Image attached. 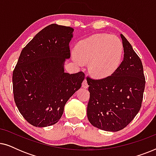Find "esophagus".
Segmentation results:
<instances>
[{"label": "esophagus", "mask_w": 156, "mask_h": 156, "mask_svg": "<svg viewBox=\"0 0 156 156\" xmlns=\"http://www.w3.org/2000/svg\"><path fill=\"white\" fill-rule=\"evenodd\" d=\"M82 87L84 89H87L89 87V85H88V84H87V82L86 80H84V82H83V83H82Z\"/></svg>", "instance_id": "obj_1"}]
</instances>
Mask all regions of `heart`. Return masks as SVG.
I'll list each match as a JSON object with an SVG mask.
<instances>
[{
	"mask_svg": "<svg viewBox=\"0 0 156 156\" xmlns=\"http://www.w3.org/2000/svg\"><path fill=\"white\" fill-rule=\"evenodd\" d=\"M74 55L76 63L89 62L88 71L93 78L103 80L118 69L123 56V44L115 35L96 34L79 42Z\"/></svg>",
	"mask_w": 156,
	"mask_h": 156,
	"instance_id": "b5f03b06",
	"label": "heart"
}]
</instances>
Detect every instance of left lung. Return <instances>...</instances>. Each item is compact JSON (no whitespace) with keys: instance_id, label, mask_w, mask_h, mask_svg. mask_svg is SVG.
Segmentation results:
<instances>
[{"instance_id":"1","label":"left lung","mask_w":156,"mask_h":156,"mask_svg":"<svg viewBox=\"0 0 156 156\" xmlns=\"http://www.w3.org/2000/svg\"><path fill=\"white\" fill-rule=\"evenodd\" d=\"M123 59L110 77L87 80L90 98L87 114L94 126L116 132L125 128L141 107L145 76L139 57L124 36L120 34Z\"/></svg>"}]
</instances>
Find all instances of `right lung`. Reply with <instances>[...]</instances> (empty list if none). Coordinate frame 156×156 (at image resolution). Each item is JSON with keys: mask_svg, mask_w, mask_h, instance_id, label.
<instances>
[{"mask_svg": "<svg viewBox=\"0 0 156 156\" xmlns=\"http://www.w3.org/2000/svg\"><path fill=\"white\" fill-rule=\"evenodd\" d=\"M74 29L57 24L40 31L23 49L12 73L14 100L19 112L36 127L54 125L84 80L82 72H65Z\"/></svg>", "mask_w": 156, "mask_h": 156, "instance_id": "add662e5", "label": "right lung"}]
</instances>
